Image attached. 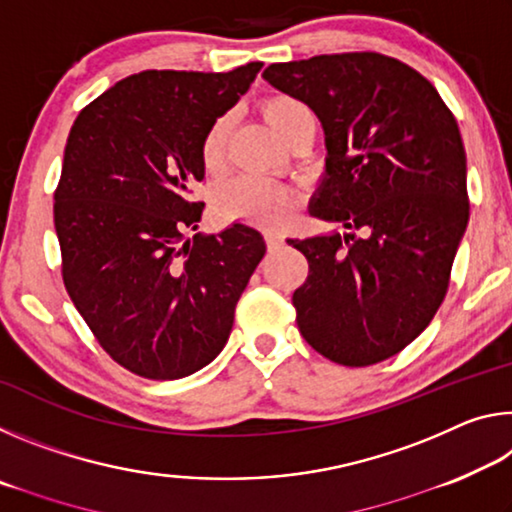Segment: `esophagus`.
<instances>
[{
	"label": "esophagus",
	"mask_w": 512,
	"mask_h": 512,
	"mask_svg": "<svg viewBox=\"0 0 512 512\" xmlns=\"http://www.w3.org/2000/svg\"><path fill=\"white\" fill-rule=\"evenodd\" d=\"M264 241H266L268 250H275V248H280V246H282V239L277 237L275 232H266V235H264Z\"/></svg>",
	"instance_id": "34e87169"
}]
</instances>
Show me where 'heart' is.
<instances>
[{"instance_id":"1","label":"heart","mask_w":512,"mask_h":512,"mask_svg":"<svg viewBox=\"0 0 512 512\" xmlns=\"http://www.w3.org/2000/svg\"><path fill=\"white\" fill-rule=\"evenodd\" d=\"M311 112L305 103L291 97H271L264 101V115L282 137L291 131L298 117ZM230 117H219L207 128L201 142V160L205 169H219L225 160V144H228ZM291 194L284 187L259 178H235L225 183L216 194V210L225 219L250 221V223H277L289 210Z\"/></svg>"}]
</instances>
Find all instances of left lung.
Segmentation results:
<instances>
[{"instance_id": "left-lung-1", "label": "left lung", "mask_w": 512, "mask_h": 512, "mask_svg": "<svg viewBox=\"0 0 512 512\" xmlns=\"http://www.w3.org/2000/svg\"><path fill=\"white\" fill-rule=\"evenodd\" d=\"M262 76L323 124L309 214L345 228L287 239L309 262L293 293L300 334L329 361L372 366L418 339L447 293L470 219L461 131L422 74L375 51L275 63Z\"/></svg>"}]
</instances>
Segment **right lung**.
<instances>
[{
    "label": "right lung",
    "instance_id": "obj_1",
    "mask_svg": "<svg viewBox=\"0 0 512 512\" xmlns=\"http://www.w3.org/2000/svg\"><path fill=\"white\" fill-rule=\"evenodd\" d=\"M262 63L232 72L146 69L85 106L67 137L54 196L65 289L119 366L183 379L228 343L235 307L266 253L235 221L198 230L201 142Z\"/></svg>",
    "mask_w": 512,
    "mask_h": 512
}]
</instances>
